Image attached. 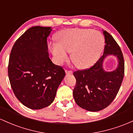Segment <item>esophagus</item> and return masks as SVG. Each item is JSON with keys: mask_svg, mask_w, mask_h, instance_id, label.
Returning <instances> with one entry per match:
<instances>
[{"mask_svg": "<svg viewBox=\"0 0 133 133\" xmlns=\"http://www.w3.org/2000/svg\"><path fill=\"white\" fill-rule=\"evenodd\" d=\"M65 72H66V74H71L73 73V71L71 70H66Z\"/></svg>", "mask_w": 133, "mask_h": 133, "instance_id": "obj_1", "label": "esophagus"}]
</instances>
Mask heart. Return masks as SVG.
<instances>
[{"mask_svg": "<svg viewBox=\"0 0 133 133\" xmlns=\"http://www.w3.org/2000/svg\"><path fill=\"white\" fill-rule=\"evenodd\" d=\"M56 43L50 49L58 62L68 58L66 52H71V59L76 66L86 68L97 60L104 46V38L101 32L91 29L70 28L60 31L55 37Z\"/></svg>", "mask_w": 133, "mask_h": 133, "instance_id": "b5f03b06", "label": "heart"}]
</instances>
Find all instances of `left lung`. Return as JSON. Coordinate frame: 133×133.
<instances>
[{"label":"left lung","instance_id":"8db88e82","mask_svg":"<svg viewBox=\"0 0 133 133\" xmlns=\"http://www.w3.org/2000/svg\"><path fill=\"white\" fill-rule=\"evenodd\" d=\"M104 54L90 68L74 72L76 85L73 95L77 105L87 111L96 112L111 104L118 93L124 75V60L122 51L113 37L106 31ZM108 54L118 58L116 71L106 72L102 68V62Z\"/></svg>","mask_w":133,"mask_h":133}]
</instances>
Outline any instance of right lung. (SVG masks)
Returning a JSON list of instances; mask_svg holds the SVG:
<instances>
[{"label":"right lung","instance_id":"add662e5","mask_svg":"<svg viewBox=\"0 0 133 133\" xmlns=\"http://www.w3.org/2000/svg\"><path fill=\"white\" fill-rule=\"evenodd\" d=\"M51 31L50 27L29 28L16 40L10 54V86L17 99L31 109L50 105L65 75L63 67L48 56L47 38Z\"/></svg>","mask_w":133,"mask_h":133}]
</instances>
